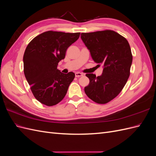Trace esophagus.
<instances>
[{"instance_id": "1", "label": "esophagus", "mask_w": 156, "mask_h": 156, "mask_svg": "<svg viewBox=\"0 0 156 156\" xmlns=\"http://www.w3.org/2000/svg\"><path fill=\"white\" fill-rule=\"evenodd\" d=\"M83 74L82 73H80V72H76L75 73V77H81L83 76Z\"/></svg>"}]
</instances>
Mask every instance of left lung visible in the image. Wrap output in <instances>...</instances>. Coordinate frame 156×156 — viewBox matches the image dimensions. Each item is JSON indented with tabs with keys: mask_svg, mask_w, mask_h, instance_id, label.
<instances>
[{
	"mask_svg": "<svg viewBox=\"0 0 156 156\" xmlns=\"http://www.w3.org/2000/svg\"><path fill=\"white\" fill-rule=\"evenodd\" d=\"M81 37L94 62L103 66L100 76L86 74L90 83L84 92L94 102L105 104L119 95L129 77L133 60L129 44L111 30L81 33Z\"/></svg>",
	"mask_w": 156,
	"mask_h": 156,
	"instance_id": "1",
	"label": "left lung"
}]
</instances>
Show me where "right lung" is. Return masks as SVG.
<instances>
[{"label":"right lung","mask_w":156,"mask_h":156,"mask_svg":"<svg viewBox=\"0 0 156 156\" xmlns=\"http://www.w3.org/2000/svg\"><path fill=\"white\" fill-rule=\"evenodd\" d=\"M79 36L80 32L49 30L35 37L27 45L23 56L25 76L33 95L42 104L55 105L66 94L75 73H63L57 66Z\"/></svg>","instance_id":"obj_1"}]
</instances>
